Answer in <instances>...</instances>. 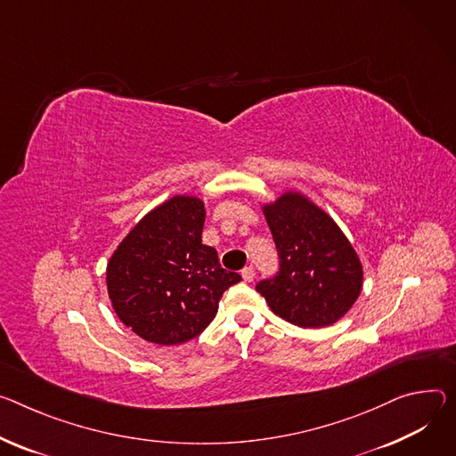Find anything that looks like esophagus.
Listing matches in <instances>:
<instances>
[{
    "instance_id": "1",
    "label": "esophagus",
    "mask_w": 456,
    "mask_h": 456,
    "mask_svg": "<svg viewBox=\"0 0 456 456\" xmlns=\"http://www.w3.org/2000/svg\"><path fill=\"white\" fill-rule=\"evenodd\" d=\"M255 269L253 267H245L243 271H241V278L245 280V281H253L255 280Z\"/></svg>"
}]
</instances>
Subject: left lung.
<instances>
[{"label": "left lung", "mask_w": 456, "mask_h": 456, "mask_svg": "<svg viewBox=\"0 0 456 456\" xmlns=\"http://www.w3.org/2000/svg\"><path fill=\"white\" fill-rule=\"evenodd\" d=\"M280 273L256 291L274 314L304 329L337 323L358 300L363 267L338 224L300 191L262 203Z\"/></svg>", "instance_id": "8db88e82"}]
</instances>
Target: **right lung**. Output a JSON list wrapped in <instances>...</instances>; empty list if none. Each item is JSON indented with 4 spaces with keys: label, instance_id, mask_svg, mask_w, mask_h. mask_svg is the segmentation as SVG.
<instances>
[{
    "label": "right lung",
    "instance_id": "1",
    "mask_svg": "<svg viewBox=\"0 0 456 456\" xmlns=\"http://www.w3.org/2000/svg\"><path fill=\"white\" fill-rule=\"evenodd\" d=\"M203 200L176 194L156 205L119 241L107 262L116 316L158 346L192 340L209 325L222 295L241 280L201 243Z\"/></svg>",
    "mask_w": 456,
    "mask_h": 456
}]
</instances>
